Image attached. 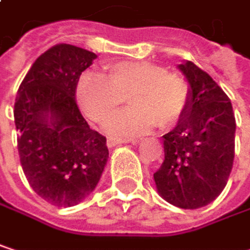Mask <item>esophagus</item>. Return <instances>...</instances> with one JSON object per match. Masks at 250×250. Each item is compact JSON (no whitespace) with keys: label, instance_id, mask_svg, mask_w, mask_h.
I'll use <instances>...</instances> for the list:
<instances>
[{"label":"esophagus","instance_id":"esophagus-1","mask_svg":"<svg viewBox=\"0 0 250 250\" xmlns=\"http://www.w3.org/2000/svg\"><path fill=\"white\" fill-rule=\"evenodd\" d=\"M122 143H136V140H133V139H119V137H108V140H107L108 147H113V146L122 145Z\"/></svg>","mask_w":250,"mask_h":250}]
</instances>
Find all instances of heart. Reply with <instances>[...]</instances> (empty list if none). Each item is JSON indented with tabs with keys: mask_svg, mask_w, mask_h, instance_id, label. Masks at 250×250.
Here are the masks:
<instances>
[{
	"mask_svg": "<svg viewBox=\"0 0 250 250\" xmlns=\"http://www.w3.org/2000/svg\"><path fill=\"white\" fill-rule=\"evenodd\" d=\"M107 81L83 74L76 85V101L83 114L105 123L128 98L131 108L113 117L105 130L113 136H137L174 127L189 103V85L178 74L145 61L116 62L107 66Z\"/></svg>",
	"mask_w": 250,
	"mask_h": 250,
	"instance_id": "b5f03b06",
	"label": "heart"
}]
</instances>
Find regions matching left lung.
Wrapping results in <instances>:
<instances>
[{"label":"left lung","instance_id":"1","mask_svg":"<svg viewBox=\"0 0 250 250\" xmlns=\"http://www.w3.org/2000/svg\"><path fill=\"white\" fill-rule=\"evenodd\" d=\"M189 83L185 114L164 136L165 161L153 174L159 195L179 208H200L225 189L234 159L231 103L192 62L178 65Z\"/></svg>","mask_w":250,"mask_h":250}]
</instances>
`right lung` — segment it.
Returning a JSON list of instances; mask_svg holds the SVG:
<instances>
[{"instance_id": "add662e5", "label": "right lung", "mask_w": 250, "mask_h": 250, "mask_svg": "<svg viewBox=\"0 0 250 250\" xmlns=\"http://www.w3.org/2000/svg\"><path fill=\"white\" fill-rule=\"evenodd\" d=\"M95 53L56 44L24 76L14 104L17 147L33 191L58 207H72L97 187L108 159L107 139L89 128L76 105V85Z\"/></svg>"}]
</instances>
